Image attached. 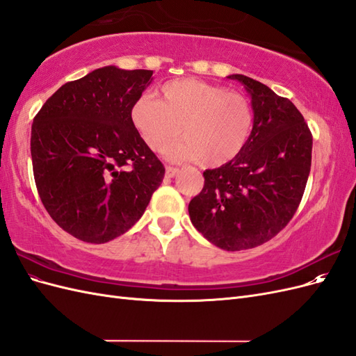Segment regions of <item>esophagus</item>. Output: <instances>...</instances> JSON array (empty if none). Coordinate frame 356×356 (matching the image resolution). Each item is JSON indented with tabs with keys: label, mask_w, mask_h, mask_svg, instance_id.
<instances>
[{
	"label": "esophagus",
	"mask_w": 356,
	"mask_h": 356,
	"mask_svg": "<svg viewBox=\"0 0 356 356\" xmlns=\"http://www.w3.org/2000/svg\"><path fill=\"white\" fill-rule=\"evenodd\" d=\"M178 168H174V166H166V177L168 178H174L177 174H178Z\"/></svg>",
	"instance_id": "1"
}]
</instances>
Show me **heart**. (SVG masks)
<instances>
[{
    "mask_svg": "<svg viewBox=\"0 0 356 356\" xmlns=\"http://www.w3.org/2000/svg\"><path fill=\"white\" fill-rule=\"evenodd\" d=\"M163 98L148 93L134 105L132 118L149 148L170 147L174 159L221 166L238 157L252 132V106L242 93L196 79H181L161 88Z\"/></svg>",
    "mask_w": 356,
    "mask_h": 356,
    "instance_id": "b5f03b06",
    "label": "heart"
}]
</instances>
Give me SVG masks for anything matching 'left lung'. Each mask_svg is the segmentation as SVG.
Returning <instances> with one entry per match:
<instances>
[{"label":"left lung","instance_id":"obj_1","mask_svg":"<svg viewBox=\"0 0 356 356\" xmlns=\"http://www.w3.org/2000/svg\"><path fill=\"white\" fill-rule=\"evenodd\" d=\"M229 79L251 95L252 132L238 157L203 172L188 213L211 243L242 251L270 241L294 217L310 172L312 134L289 99L246 75Z\"/></svg>","mask_w":356,"mask_h":356}]
</instances>
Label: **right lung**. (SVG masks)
Instances as JSON below:
<instances>
[{
	"label": "right lung",
	"mask_w": 356,
	"mask_h": 356,
	"mask_svg": "<svg viewBox=\"0 0 356 356\" xmlns=\"http://www.w3.org/2000/svg\"><path fill=\"white\" fill-rule=\"evenodd\" d=\"M152 75L95 70L59 88L32 123L40 199L53 221L83 242L105 243L126 233L163 181L165 166L132 120Z\"/></svg>",
	"instance_id": "add662e5"
}]
</instances>
